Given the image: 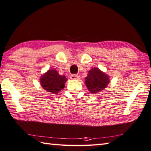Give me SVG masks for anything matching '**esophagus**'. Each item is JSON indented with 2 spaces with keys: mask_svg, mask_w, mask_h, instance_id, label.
<instances>
[{
  "mask_svg": "<svg viewBox=\"0 0 151 151\" xmlns=\"http://www.w3.org/2000/svg\"><path fill=\"white\" fill-rule=\"evenodd\" d=\"M70 79L72 80H78L79 79V76L78 75H72L70 76Z\"/></svg>",
  "mask_w": 151,
  "mask_h": 151,
  "instance_id": "esophagus-1",
  "label": "esophagus"
}]
</instances>
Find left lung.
<instances>
[{
	"label": "left lung",
	"instance_id": "obj_1",
	"mask_svg": "<svg viewBox=\"0 0 151 151\" xmlns=\"http://www.w3.org/2000/svg\"><path fill=\"white\" fill-rule=\"evenodd\" d=\"M109 81L110 79L108 74L98 68L95 67L88 71L84 83L90 93L96 94L108 86Z\"/></svg>",
	"mask_w": 151,
	"mask_h": 151
}]
</instances>
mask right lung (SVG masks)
<instances>
[{"label": "right lung", "mask_w": 151, "mask_h": 151, "mask_svg": "<svg viewBox=\"0 0 151 151\" xmlns=\"http://www.w3.org/2000/svg\"><path fill=\"white\" fill-rule=\"evenodd\" d=\"M67 79L65 76L59 74L56 69H50L40 77V83L42 87L47 91L57 94L65 88Z\"/></svg>", "instance_id": "1"}]
</instances>
